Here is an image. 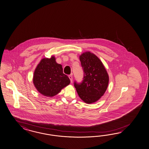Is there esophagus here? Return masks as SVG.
Masks as SVG:
<instances>
[{
  "instance_id": "obj_1",
  "label": "esophagus",
  "mask_w": 149,
  "mask_h": 149,
  "mask_svg": "<svg viewBox=\"0 0 149 149\" xmlns=\"http://www.w3.org/2000/svg\"><path fill=\"white\" fill-rule=\"evenodd\" d=\"M68 77H69V79L70 80V82H72V81H73V76L72 75H70L68 76Z\"/></svg>"
}]
</instances>
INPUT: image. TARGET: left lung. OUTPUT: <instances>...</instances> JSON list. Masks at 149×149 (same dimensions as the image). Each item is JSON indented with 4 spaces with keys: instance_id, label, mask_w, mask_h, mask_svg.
I'll return each instance as SVG.
<instances>
[{
    "instance_id": "8db88e82",
    "label": "left lung",
    "mask_w": 149,
    "mask_h": 149,
    "mask_svg": "<svg viewBox=\"0 0 149 149\" xmlns=\"http://www.w3.org/2000/svg\"><path fill=\"white\" fill-rule=\"evenodd\" d=\"M84 71L81 83L74 81L77 94L84 102L97 101L104 94L109 83V76L101 60L91 52L84 53L80 56Z\"/></svg>"
}]
</instances>
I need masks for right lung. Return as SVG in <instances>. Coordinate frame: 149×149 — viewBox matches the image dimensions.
Masks as SVG:
<instances>
[{"instance_id": "obj_1", "label": "right lung", "mask_w": 149, "mask_h": 149, "mask_svg": "<svg viewBox=\"0 0 149 149\" xmlns=\"http://www.w3.org/2000/svg\"><path fill=\"white\" fill-rule=\"evenodd\" d=\"M33 84L38 91L46 96H53L70 84L69 77L63 73L62 65L57 63L54 56L44 58L36 67Z\"/></svg>"}]
</instances>
